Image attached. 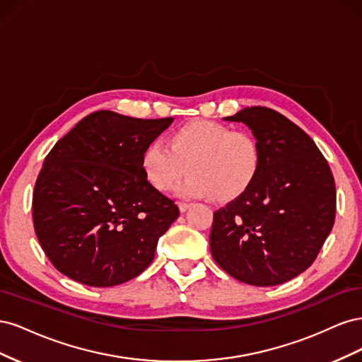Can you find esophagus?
Here are the masks:
<instances>
[{
    "instance_id": "obj_1",
    "label": "esophagus",
    "mask_w": 362,
    "mask_h": 362,
    "mask_svg": "<svg viewBox=\"0 0 362 362\" xmlns=\"http://www.w3.org/2000/svg\"><path fill=\"white\" fill-rule=\"evenodd\" d=\"M178 208H180L181 213H185L190 208V204L189 202H178Z\"/></svg>"
}]
</instances>
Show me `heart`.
Segmentation results:
<instances>
[{
	"mask_svg": "<svg viewBox=\"0 0 362 362\" xmlns=\"http://www.w3.org/2000/svg\"><path fill=\"white\" fill-rule=\"evenodd\" d=\"M261 164L258 141L213 120L198 119L180 127L169 146L156 139L141 154V169L158 192H168L185 172L190 175L177 185L184 198H211L218 202L235 199L255 180Z\"/></svg>",
	"mask_w": 362,
	"mask_h": 362,
	"instance_id": "b5f03b06",
	"label": "heart"
}]
</instances>
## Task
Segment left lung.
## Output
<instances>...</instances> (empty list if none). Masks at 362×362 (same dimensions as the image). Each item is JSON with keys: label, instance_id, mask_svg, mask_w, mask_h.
Segmentation results:
<instances>
[{"label": "left lung", "instance_id": "obj_1", "mask_svg": "<svg viewBox=\"0 0 362 362\" xmlns=\"http://www.w3.org/2000/svg\"><path fill=\"white\" fill-rule=\"evenodd\" d=\"M225 120L249 127L261 164L249 187L214 213L211 255L249 286H279L313 264L331 233L332 172L313 139L272 108H243Z\"/></svg>", "mask_w": 362, "mask_h": 362}]
</instances>
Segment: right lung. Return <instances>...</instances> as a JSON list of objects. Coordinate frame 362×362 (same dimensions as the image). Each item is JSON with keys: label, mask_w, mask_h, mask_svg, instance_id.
Segmentation results:
<instances>
[{"label": "right lung", "mask_w": 362, "mask_h": 362, "mask_svg": "<svg viewBox=\"0 0 362 362\" xmlns=\"http://www.w3.org/2000/svg\"><path fill=\"white\" fill-rule=\"evenodd\" d=\"M172 122L95 112L49 151L33 192V222L63 275L113 287L154 259L180 210L148 182L141 154Z\"/></svg>", "instance_id": "right-lung-1"}]
</instances>
